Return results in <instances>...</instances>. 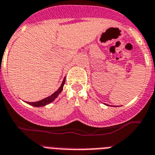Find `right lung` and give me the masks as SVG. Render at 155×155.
Masks as SVG:
<instances>
[{"instance_id":"1","label":"right lung","mask_w":155,"mask_h":155,"mask_svg":"<svg viewBox=\"0 0 155 155\" xmlns=\"http://www.w3.org/2000/svg\"><path fill=\"white\" fill-rule=\"evenodd\" d=\"M64 83H65V78L64 79L63 82H62L61 85V87H59V89H58L57 91L54 92V93H53L52 95L49 96V97H45V98L41 100V101H38V102H28V104H30V105H31V106H35V107H41V106H45V105H48V104L51 103L52 102H53V101H54V99H55L56 97L59 95V94L62 91Z\"/></svg>"}]
</instances>
